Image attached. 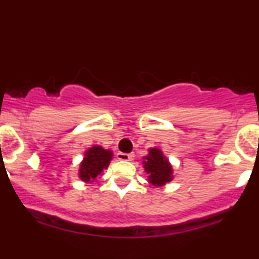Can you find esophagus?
Masks as SVG:
<instances>
[{"instance_id":"1","label":"esophagus","mask_w":259,"mask_h":259,"mask_svg":"<svg viewBox=\"0 0 259 259\" xmlns=\"http://www.w3.org/2000/svg\"><path fill=\"white\" fill-rule=\"evenodd\" d=\"M117 158L119 160H133L134 159V154L133 153L119 152V153H117Z\"/></svg>"}]
</instances>
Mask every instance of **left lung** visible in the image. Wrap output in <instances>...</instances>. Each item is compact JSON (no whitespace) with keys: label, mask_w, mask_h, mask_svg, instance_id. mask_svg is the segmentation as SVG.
<instances>
[{"label":"left lung","mask_w":259,"mask_h":259,"mask_svg":"<svg viewBox=\"0 0 259 259\" xmlns=\"http://www.w3.org/2000/svg\"><path fill=\"white\" fill-rule=\"evenodd\" d=\"M144 168L148 174V181L153 186H163L173 179L171 165L158 148H151L148 156L144 157Z\"/></svg>","instance_id":"obj_1"}]
</instances>
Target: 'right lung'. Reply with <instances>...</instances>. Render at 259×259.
Returning <instances> with one entry per match:
<instances>
[{"mask_svg":"<svg viewBox=\"0 0 259 259\" xmlns=\"http://www.w3.org/2000/svg\"><path fill=\"white\" fill-rule=\"evenodd\" d=\"M113 153L101 146H94L85 152L84 160L80 164L79 177L85 183H92L103 169L108 168Z\"/></svg>","mask_w":259,"mask_h":259,"instance_id":"obj_1","label":"right lung"}]
</instances>
